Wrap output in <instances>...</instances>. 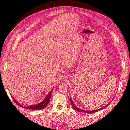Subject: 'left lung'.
<instances>
[{
	"mask_svg": "<svg viewBox=\"0 0 130 130\" xmlns=\"http://www.w3.org/2000/svg\"><path fill=\"white\" fill-rule=\"evenodd\" d=\"M70 98H71V97H70ZM70 103H71L72 105L73 106V107L74 109V110H75V111H78V112H82V113H88V114H91V113H95V112H96L99 111H100L101 109H103V108H104L106 107L108 105H109V103H111V102L112 101H111V102H109V103L107 105H106V106H104L103 107L100 108H99V109H95V110H92V111H85V110L80 109V108H79L78 107H76V106H75V104H74V103L73 102V101H72V100L71 98H70Z\"/></svg>",
	"mask_w": 130,
	"mask_h": 130,
	"instance_id": "obj_1",
	"label": "left lung"
}]
</instances>
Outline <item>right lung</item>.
I'll return each instance as SVG.
<instances>
[{
    "instance_id": "1",
    "label": "right lung",
    "mask_w": 130,
    "mask_h": 130,
    "mask_svg": "<svg viewBox=\"0 0 130 130\" xmlns=\"http://www.w3.org/2000/svg\"><path fill=\"white\" fill-rule=\"evenodd\" d=\"M51 95H52V91L48 93V94L47 95V96L45 98L44 100H43L42 102H41V103L38 104L37 105L25 106V107H24V106H23L21 105L18 104V102L17 101H15V99H13V98L12 96V98L13 100H14V101L15 102V103H16L18 106H21V107H22L23 108H25L26 109H31V110H39V109H44L45 108V107L47 105V104L49 103V102L50 101V99L51 98Z\"/></svg>"
}]
</instances>
